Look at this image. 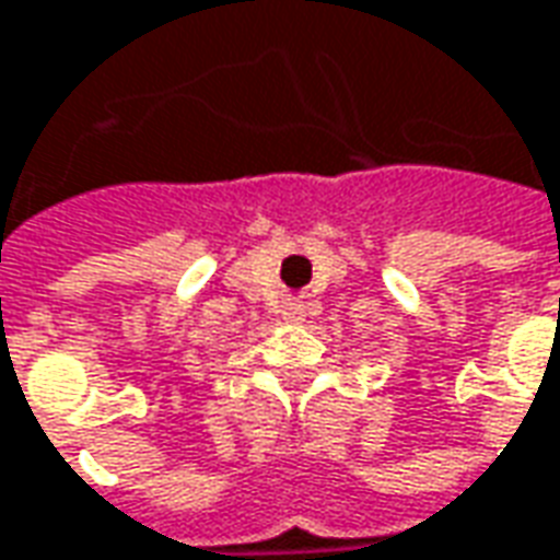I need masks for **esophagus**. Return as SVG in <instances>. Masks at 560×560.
I'll list each match as a JSON object with an SVG mask.
<instances>
[{
  "label": "esophagus",
  "instance_id": "34e87169",
  "mask_svg": "<svg viewBox=\"0 0 560 560\" xmlns=\"http://www.w3.org/2000/svg\"><path fill=\"white\" fill-rule=\"evenodd\" d=\"M304 317H307V307L302 302H289L283 307V319H289V323H302Z\"/></svg>",
  "mask_w": 560,
  "mask_h": 560
}]
</instances>
